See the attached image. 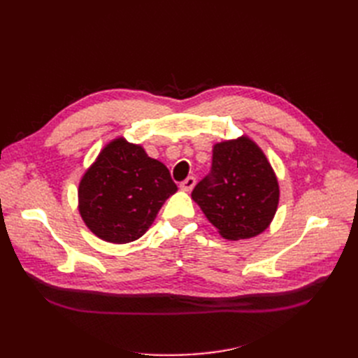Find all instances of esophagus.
Instances as JSON below:
<instances>
[{
    "instance_id": "obj_1",
    "label": "esophagus",
    "mask_w": 358,
    "mask_h": 358,
    "mask_svg": "<svg viewBox=\"0 0 358 358\" xmlns=\"http://www.w3.org/2000/svg\"><path fill=\"white\" fill-rule=\"evenodd\" d=\"M194 187H196V178H192V176L187 178L185 180H183V182L180 183V189H182V191H185V192L192 191V188H194Z\"/></svg>"
}]
</instances>
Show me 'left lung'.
<instances>
[{
	"label": "left lung",
	"mask_w": 358,
	"mask_h": 358,
	"mask_svg": "<svg viewBox=\"0 0 358 358\" xmlns=\"http://www.w3.org/2000/svg\"><path fill=\"white\" fill-rule=\"evenodd\" d=\"M191 199L224 239H252L275 218L279 183L263 149L242 134L213 145L212 173Z\"/></svg>",
	"instance_id": "obj_1"
}]
</instances>
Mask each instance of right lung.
Listing matches in <instances>:
<instances>
[{"mask_svg": "<svg viewBox=\"0 0 358 358\" xmlns=\"http://www.w3.org/2000/svg\"><path fill=\"white\" fill-rule=\"evenodd\" d=\"M176 191L161 161L119 136L103 146L82 175L78 209L96 237L124 245L149 230L161 206Z\"/></svg>", "mask_w": 358, "mask_h": 358, "instance_id": "right-lung-1", "label": "right lung"}]
</instances>
